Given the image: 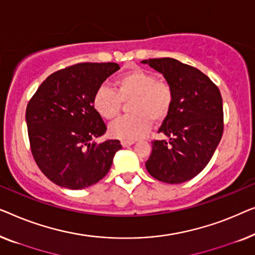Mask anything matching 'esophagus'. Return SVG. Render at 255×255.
Listing matches in <instances>:
<instances>
[{"mask_svg": "<svg viewBox=\"0 0 255 255\" xmlns=\"http://www.w3.org/2000/svg\"><path fill=\"white\" fill-rule=\"evenodd\" d=\"M134 141H125V139H123V141H121V145L123 146H129V145H131V144H134Z\"/></svg>", "mask_w": 255, "mask_h": 255, "instance_id": "1", "label": "esophagus"}]
</instances>
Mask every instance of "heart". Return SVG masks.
I'll return each instance as SVG.
<instances>
[{"instance_id": "obj_1", "label": "heart", "mask_w": 255, "mask_h": 255, "mask_svg": "<svg viewBox=\"0 0 255 255\" xmlns=\"http://www.w3.org/2000/svg\"><path fill=\"white\" fill-rule=\"evenodd\" d=\"M128 104L130 114L119 118L109 128L112 137L134 141L151 127V121L160 123L170 113L173 92L170 85L158 81L149 71L135 68L121 74L114 82V90L102 85L92 97V106L103 119L113 120L120 112L121 102Z\"/></svg>"}]
</instances>
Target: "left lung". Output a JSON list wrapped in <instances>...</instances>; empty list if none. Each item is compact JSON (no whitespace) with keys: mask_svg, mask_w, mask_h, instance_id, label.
Wrapping results in <instances>:
<instances>
[{"mask_svg":"<svg viewBox=\"0 0 255 255\" xmlns=\"http://www.w3.org/2000/svg\"><path fill=\"white\" fill-rule=\"evenodd\" d=\"M164 76L173 104L158 132L168 139L153 141L145 167L157 180L181 184L198 175L213 157L223 134V102L210 78L180 61L143 60Z\"/></svg>","mask_w":255,"mask_h":255,"instance_id":"left-lung-1","label":"left lung"}]
</instances>
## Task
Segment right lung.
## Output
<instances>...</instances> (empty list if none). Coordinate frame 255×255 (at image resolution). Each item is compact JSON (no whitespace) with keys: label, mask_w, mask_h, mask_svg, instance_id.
<instances>
[{"label":"right lung","mask_w":255,"mask_h":255,"mask_svg":"<svg viewBox=\"0 0 255 255\" xmlns=\"http://www.w3.org/2000/svg\"><path fill=\"white\" fill-rule=\"evenodd\" d=\"M119 64L78 63L42 82L26 107L31 151L42 173L60 187L83 189L110 171L118 139L97 143L106 125L92 97Z\"/></svg>","instance_id":"add662e5"}]
</instances>
